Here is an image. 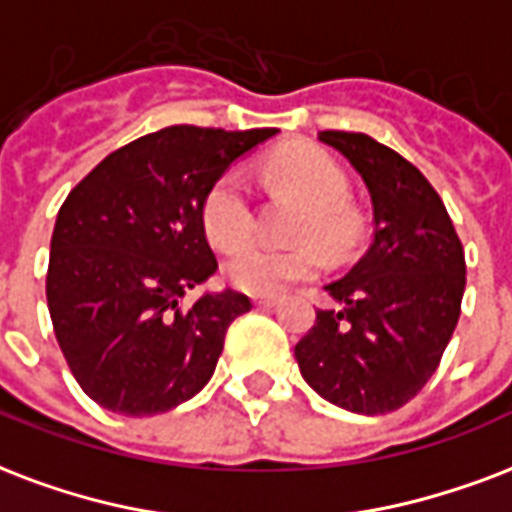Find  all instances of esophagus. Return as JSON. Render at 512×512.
I'll return each mask as SVG.
<instances>
[{"instance_id":"34e87169","label":"esophagus","mask_w":512,"mask_h":512,"mask_svg":"<svg viewBox=\"0 0 512 512\" xmlns=\"http://www.w3.org/2000/svg\"><path fill=\"white\" fill-rule=\"evenodd\" d=\"M276 303H279V300H276V298H257L255 300L257 308H273V306H276Z\"/></svg>"}]
</instances>
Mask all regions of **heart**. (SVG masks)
Returning <instances> with one entry per match:
<instances>
[{
    "instance_id": "1",
    "label": "heart",
    "mask_w": 512,
    "mask_h": 512,
    "mask_svg": "<svg viewBox=\"0 0 512 512\" xmlns=\"http://www.w3.org/2000/svg\"><path fill=\"white\" fill-rule=\"evenodd\" d=\"M265 174L276 187L292 193L306 204L295 236L317 241L330 255H343L357 241L360 222L349 206V179L343 169L314 144H290L276 150L265 163ZM201 225L206 239L214 247L233 249L252 233V204L247 182L239 171H225L204 195ZM319 271L317 249L300 247H265L244 244L225 260V279L236 290L249 295H279L290 284L311 279Z\"/></svg>"
}]
</instances>
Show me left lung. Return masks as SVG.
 <instances>
[{
    "instance_id": "8db88e82",
    "label": "left lung",
    "mask_w": 512,
    "mask_h": 512,
    "mask_svg": "<svg viewBox=\"0 0 512 512\" xmlns=\"http://www.w3.org/2000/svg\"><path fill=\"white\" fill-rule=\"evenodd\" d=\"M360 174L373 204V244L325 287L295 346L306 384L351 413H389L419 395L438 370L464 295V249L446 206L413 163L368 134L322 131Z\"/></svg>"
}]
</instances>
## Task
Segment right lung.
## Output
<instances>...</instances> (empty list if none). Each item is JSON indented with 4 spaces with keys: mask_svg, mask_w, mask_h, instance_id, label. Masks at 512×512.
Instances as JSON below:
<instances>
[{
    "mask_svg": "<svg viewBox=\"0 0 512 512\" xmlns=\"http://www.w3.org/2000/svg\"><path fill=\"white\" fill-rule=\"evenodd\" d=\"M276 128L169 126L107 155L66 195L50 239L48 308L66 365L93 403L166 413L212 378L230 322L252 303L190 290L217 271L206 190Z\"/></svg>",
    "mask_w": 512,
    "mask_h": 512,
    "instance_id": "obj_1",
    "label": "right lung"
}]
</instances>
